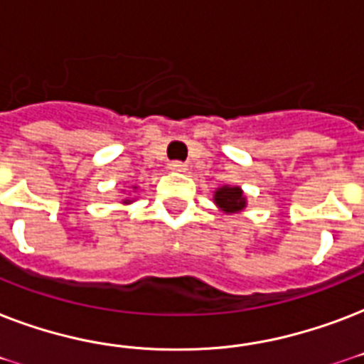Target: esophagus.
<instances>
[{
    "label": "esophagus",
    "mask_w": 364,
    "mask_h": 364,
    "mask_svg": "<svg viewBox=\"0 0 364 364\" xmlns=\"http://www.w3.org/2000/svg\"><path fill=\"white\" fill-rule=\"evenodd\" d=\"M171 171H176V173H183V171L188 170L187 164H183V162H179V160H176V162H170V166H168Z\"/></svg>",
    "instance_id": "34e87169"
}]
</instances>
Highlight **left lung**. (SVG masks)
<instances>
[{
    "instance_id": "1",
    "label": "left lung",
    "mask_w": 364,
    "mask_h": 364,
    "mask_svg": "<svg viewBox=\"0 0 364 364\" xmlns=\"http://www.w3.org/2000/svg\"><path fill=\"white\" fill-rule=\"evenodd\" d=\"M213 202L223 213L232 215L247 208V196L238 185H223L213 193Z\"/></svg>"
}]
</instances>
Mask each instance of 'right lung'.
Here are the masks:
<instances>
[{
	"mask_svg": "<svg viewBox=\"0 0 364 364\" xmlns=\"http://www.w3.org/2000/svg\"><path fill=\"white\" fill-rule=\"evenodd\" d=\"M132 191H134V193H136V191H137V187H136V185H134V187H132ZM132 202H134V198H124V200H122V204H124V205H128V204H132Z\"/></svg>",
	"mask_w": 364,
	"mask_h": 364,
	"instance_id": "obj_1",
	"label": "right lung"
}]
</instances>
